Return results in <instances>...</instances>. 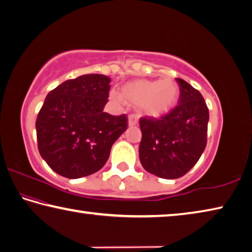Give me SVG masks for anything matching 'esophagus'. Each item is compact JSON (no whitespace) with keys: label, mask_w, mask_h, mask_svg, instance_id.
I'll return each mask as SVG.
<instances>
[{"label":"esophagus","mask_w":252,"mask_h":252,"mask_svg":"<svg viewBox=\"0 0 252 252\" xmlns=\"http://www.w3.org/2000/svg\"><path fill=\"white\" fill-rule=\"evenodd\" d=\"M138 124V117L136 115H129L128 116V125L131 126H136Z\"/></svg>","instance_id":"34e87169"}]
</instances>
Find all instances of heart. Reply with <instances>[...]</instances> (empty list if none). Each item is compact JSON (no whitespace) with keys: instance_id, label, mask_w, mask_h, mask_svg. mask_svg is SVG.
Here are the masks:
<instances>
[{"instance_id":"b5f03b06","label":"heart","mask_w":252,"mask_h":252,"mask_svg":"<svg viewBox=\"0 0 252 252\" xmlns=\"http://www.w3.org/2000/svg\"><path fill=\"white\" fill-rule=\"evenodd\" d=\"M178 98V84L169 77L159 81L136 79L122 87V94L114 90L109 92V99L114 103L122 104L125 99L151 117H160L168 114L177 104Z\"/></svg>"}]
</instances>
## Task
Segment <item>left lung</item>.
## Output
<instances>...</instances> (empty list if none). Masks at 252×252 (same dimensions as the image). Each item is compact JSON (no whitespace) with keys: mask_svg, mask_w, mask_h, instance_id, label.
Returning <instances> with one entry per match:
<instances>
[{"mask_svg":"<svg viewBox=\"0 0 252 252\" xmlns=\"http://www.w3.org/2000/svg\"><path fill=\"white\" fill-rule=\"evenodd\" d=\"M178 105L160 118L139 119L143 137L140 164L148 173L165 179L187 174L199 160L207 144L209 110L204 97L182 78Z\"/></svg>","mask_w":252,"mask_h":252,"instance_id":"8db88e82","label":"left lung"}]
</instances>
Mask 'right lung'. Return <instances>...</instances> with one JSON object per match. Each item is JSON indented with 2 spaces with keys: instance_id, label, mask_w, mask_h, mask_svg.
Here are the masks:
<instances>
[{
  "instance_id": "obj_1",
  "label": "right lung",
  "mask_w": 252,
  "mask_h": 252,
  "mask_svg": "<svg viewBox=\"0 0 252 252\" xmlns=\"http://www.w3.org/2000/svg\"><path fill=\"white\" fill-rule=\"evenodd\" d=\"M109 83L106 75L86 74L47 94L35 127L38 152L56 174L76 179L98 171L127 129L126 115L104 113Z\"/></svg>"
}]
</instances>
